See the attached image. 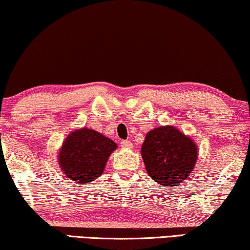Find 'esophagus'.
Instances as JSON below:
<instances>
[{
    "label": "esophagus",
    "instance_id": "obj_1",
    "mask_svg": "<svg viewBox=\"0 0 250 250\" xmlns=\"http://www.w3.org/2000/svg\"><path fill=\"white\" fill-rule=\"evenodd\" d=\"M121 146H123V148H127V149L132 148V146H133L132 142L129 141V140H124V141H122V142H121Z\"/></svg>",
    "mask_w": 250,
    "mask_h": 250
}]
</instances>
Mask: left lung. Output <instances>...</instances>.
Instances as JSON below:
<instances>
[{
  "label": "left lung",
  "mask_w": 250,
  "mask_h": 250,
  "mask_svg": "<svg viewBox=\"0 0 250 250\" xmlns=\"http://www.w3.org/2000/svg\"><path fill=\"white\" fill-rule=\"evenodd\" d=\"M141 155L149 176L163 187L182 183L198 158L193 140L174 126H158L146 133Z\"/></svg>",
  "instance_id": "8db88e82"
}]
</instances>
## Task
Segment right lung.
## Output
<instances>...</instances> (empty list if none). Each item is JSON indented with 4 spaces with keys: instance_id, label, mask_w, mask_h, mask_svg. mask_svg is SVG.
Here are the masks:
<instances>
[{
    "instance_id": "1",
    "label": "right lung",
    "mask_w": 250,
    "mask_h": 250,
    "mask_svg": "<svg viewBox=\"0 0 250 250\" xmlns=\"http://www.w3.org/2000/svg\"><path fill=\"white\" fill-rule=\"evenodd\" d=\"M117 145L104 135L83 127L71 132L62 143L58 160L63 174L75 183H88L104 173Z\"/></svg>"
}]
</instances>
